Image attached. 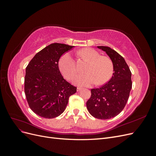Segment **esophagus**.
<instances>
[{"label": "esophagus", "instance_id": "34e87169", "mask_svg": "<svg viewBox=\"0 0 156 156\" xmlns=\"http://www.w3.org/2000/svg\"><path fill=\"white\" fill-rule=\"evenodd\" d=\"M81 89H82V88H81V87H77V92H79V91L81 90Z\"/></svg>", "mask_w": 156, "mask_h": 156}]
</instances>
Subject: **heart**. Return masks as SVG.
<instances>
[{
	"label": "heart",
	"instance_id": "obj_1",
	"mask_svg": "<svg viewBox=\"0 0 156 156\" xmlns=\"http://www.w3.org/2000/svg\"><path fill=\"white\" fill-rule=\"evenodd\" d=\"M79 55L89 62L85 69L87 73L78 75L73 83L77 86H90L96 83L101 85L111 78L114 66L110 58L101 56L100 53L92 48H84L79 52ZM59 69L63 76L68 80L74 78L77 73L75 61L69 53L62 56L59 60Z\"/></svg>",
	"mask_w": 156,
	"mask_h": 156
}]
</instances>
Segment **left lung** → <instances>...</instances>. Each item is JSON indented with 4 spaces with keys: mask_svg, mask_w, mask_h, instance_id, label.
<instances>
[{
    "mask_svg": "<svg viewBox=\"0 0 156 156\" xmlns=\"http://www.w3.org/2000/svg\"><path fill=\"white\" fill-rule=\"evenodd\" d=\"M109 56L114 66L111 79L99 88L91 90L87 107L92 116L98 119H110L124 109L132 88L131 73L124 58L107 46H98Z\"/></svg>",
    "mask_w": 156,
    "mask_h": 156,
    "instance_id": "obj_1",
    "label": "left lung"
}]
</instances>
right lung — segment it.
I'll list each match as a JSON object with an SVG mask.
<instances>
[{"instance_id": "right-lung-1", "label": "right lung", "mask_w": 156, "mask_h": 156, "mask_svg": "<svg viewBox=\"0 0 156 156\" xmlns=\"http://www.w3.org/2000/svg\"><path fill=\"white\" fill-rule=\"evenodd\" d=\"M74 46L54 43L38 52L26 68L25 93L31 110L45 119L60 115L77 88L63 78L58 61Z\"/></svg>"}]
</instances>
